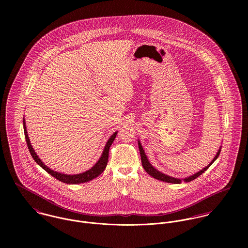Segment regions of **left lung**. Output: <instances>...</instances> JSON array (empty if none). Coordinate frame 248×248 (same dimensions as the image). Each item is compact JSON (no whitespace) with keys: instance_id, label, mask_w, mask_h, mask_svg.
Returning a JSON list of instances; mask_svg holds the SVG:
<instances>
[{"instance_id":"8db88e82","label":"left lung","mask_w":248,"mask_h":248,"mask_svg":"<svg viewBox=\"0 0 248 248\" xmlns=\"http://www.w3.org/2000/svg\"><path fill=\"white\" fill-rule=\"evenodd\" d=\"M139 147H140V156H141L142 166H143L144 170H145L151 177H155V178H156V179H158V180H162V181H165V182H169V183H181L182 179L176 178V177H169V176H167V175H165V174H162L161 172L157 171L156 169H155V168L151 165V163L149 162V160H148V158H147V156H146V155H145V153H144V150H143V148H142L141 144H140V141H139ZM219 153H220V149L217 151L216 156L214 157V159L210 162V164H209L208 166H206L205 168H203L202 171L196 173L195 175H193V176H191V177L184 178L183 180H184L185 182H189V181H192V180H194L195 178L200 177L202 173H204V172L212 165L213 162L218 157Z\"/></svg>"}]
</instances>
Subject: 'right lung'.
Returning <instances> with one entry per match:
<instances>
[{
    "instance_id": "1",
    "label": "right lung",
    "mask_w": 248,
    "mask_h": 248,
    "mask_svg": "<svg viewBox=\"0 0 248 248\" xmlns=\"http://www.w3.org/2000/svg\"><path fill=\"white\" fill-rule=\"evenodd\" d=\"M24 122V131H25V138H26V141L28 144V147H29V150H30V153L31 154L33 159L35 160L36 163L39 164L44 170H46L49 175H51L52 177H55L56 179H58L59 181H62L64 183H68V184H78V183H83V182H87V181H90L95 177H98L99 175H101L103 173V171L105 170L106 168L107 163H108V151H109V147L110 145L112 144V142L114 140L117 133H114L110 138L109 140L107 142L106 146L104 148V151H103V154L101 155V157L99 158V160L96 162V164L91 168L90 170H88L87 172H84L82 174H79V175H64V174H61V173H58V172H55L49 168H47L43 162L42 160L38 157V155H36L31 141H30V139L28 137V133H27V128H26V122H25V119L23 120Z\"/></svg>"
}]
</instances>
